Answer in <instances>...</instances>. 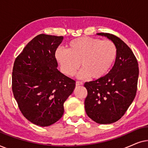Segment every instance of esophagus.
<instances>
[{"instance_id": "obj_1", "label": "esophagus", "mask_w": 148, "mask_h": 148, "mask_svg": "<svg viewBox=\"0 0 148 148\" xmlns=\"http://www.w3.org/2000/svg\"><path fill=\"white\" fill-rule=\"evenodd\" d=\"M82 84H83L82 82H76V86H82Z\"/></svg>"}]
</instances>
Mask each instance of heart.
<instances>
[{
	"instance_id": "obj_1",
	"label": "heart",
	"mask_w": 148,
	"mask_h": 148,
	"mask_svg": "<svg viewBox=\"0 0 148 148\" xmlns=\"http://www.w3.org/2000/svg\"><path fill=\"white\" fill-rule=\"evenodd\" d=\"M54 54L61 71L66 75H74L81 63L83 69L79 73V78L90 77L100 79L106 76L114 65L117 48L110 40L82 37L71 40L67 50L56 49Z\"/></svg>"
}]
</instances>
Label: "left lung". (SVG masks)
<instances>
[{
    "instance_id": "8db88e82",
    "label": "left lung",
    "mask_w": 148,
    "mask_h": 148,
    "mask_svg": "<svg viewBox=\"0 0 148 148\" xmlns=\"http://www.w3.org/2000/svg\"><path fill=\"white\" fill-rule=\"evenodd\" d=\"M114 42L117 57L108 74L100 79L86 82L88 96L85 110L99 124H110L119 120L134 100L139 76L138 62L131 48L117 36L98 33Z\"/></svg>"
}]
</instances>
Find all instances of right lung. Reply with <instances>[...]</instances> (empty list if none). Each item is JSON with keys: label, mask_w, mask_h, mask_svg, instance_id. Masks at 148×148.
I'll return each instance as SVG.
<instances>
[{"label": "right lung", "mask_w": 148, "mask_h": 148, "mask_svg": "<svg viewBox=\"0 0 148 148\" xmlns=\"http://www.w3.org/2000/svg\"><path fill=\"white\" fill-rule=\"evenodd\" d=\"M62 40V36L38 35L14 62V97L23 116L38 126H50L61 118L64 102L75 88V81L57 69L54 54Z\"/></svg>", "instance_id": "obj_1"}]
</instances>
